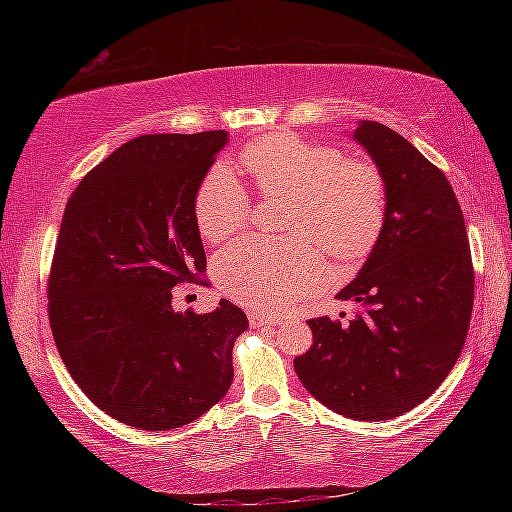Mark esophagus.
<instances>
[{"mask_svg": "<svg viewBox=\"0 0 512 512\" xmlns=\"http://www.w3.org/2000/svg\"><path fill=\"white\" fill-rule=\"evenodd\" d=\"M248 318H250V325H253V327H264V325H280V320L273 318V316H266L264 311H250Z\"/></svg>", "mask_w": 512, "mask_h": 512, "instance_id": "obj_1", "label": "esophagus"}]
</instances>
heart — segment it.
Wrapping results in <instances>:
<instances>
[{
    "label": "heart",
    "instance_id": "heart-1",
    "mask_svg": "<svg viewBox=\"0 0 512 512\" xmlns=\"http://www.w3.org/2000/svg\"><path fill=\"white\" fill-rule=\"evenodd\" d=\"M262 196L289 198L282 244L244 239L216 257L221 291L241 305L277 309L305 296L323 273L315 241L336 262H359L375 248L386 221V183L377 167L345 160L336 146L277 133L241 153ZM205 241L221 244L248 225L250 198L235 173L214 167L194 198Z\"/></svg>",
    "mask_w": 512,
    "mask_h": 512
}]
</instances>
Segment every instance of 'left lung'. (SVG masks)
<instances>
[{
    "label": "left lung",
    "instance_id": "1",
    "mask_svg": "<svg viewBox=\"0 0 512 512\" xmlns=\"http://www.w3.org/2000/svg\"><path fill=\"white\" fill-rule=\"evenodd\" d=\"M352 140L384 178L386 221L336 296L357 305L354 318L307 320L314 345L293 368L327 409L379 422L422 404L454 368L470 329L474 268L445 173L379 121H359Z\"/></svg>",
    "mask_w": 512,
    "mask_h": 512
}]
</instances>
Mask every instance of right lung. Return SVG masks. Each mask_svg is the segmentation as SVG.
<instances>
[{"instance_id": "add662e5", "label": "right lung", "mask_w": 512, "mask_h": 512, "mask_svg": "<svg viewBox=\"0 0 512 512\" xmlns=\"http://www.w3.org/2000/svg\"><path fill=\"white\" fill-rule=\"evenodd\" d=\"M225 131L142 135L94 167L69 196L49 273V325L65 368L110 418L169 431L228 393L232 348L248 318L221 300L173 309L201 280L194 198Z\"/></svg>"}]
</instances>
